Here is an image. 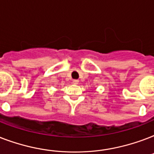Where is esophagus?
<instances>
[{"label": "esophagus", "instance_id": "1", "mask_svg": "<svg viewBox=\"0 0 154 154\" xmlns=\"http://www.w3.org/2000/svg\"><path fill=\"white\" fill-rule=\"evenodd\" d=\"M72 83L74 85H77L79 83V81H78V80H73V81H72Z\"/></svg>", "mask_w": 154, "mask_h": 154}]
</instances>
